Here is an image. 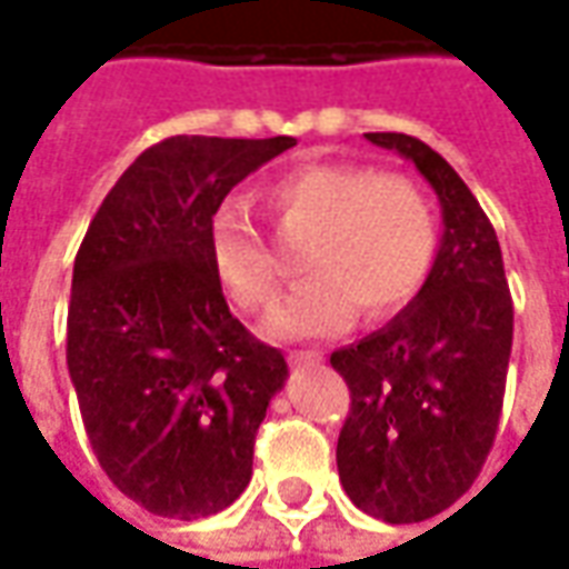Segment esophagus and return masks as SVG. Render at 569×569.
Segmentation results:
<instances>
[{"mask_svg":"<svg viewBox=\"0 0 569 569\" xmlns=\"http://www.w3.org/2000/svg\"><path fill=\"white\" fill-rule=\"evenodd\" d=\"M291 361L303 363V367H313V363L322 361V355L319 351H300V355H291Z\"/></svg>","mask_w":569,"mask_h":569,"instance_id":"obj_1","label":"esophagus"}]
</instances>
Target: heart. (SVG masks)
Wrapping results in <instances>:
<instances>
[{"mask_svg":"<svg viewBox=\"0 0 569 569\" xmlns=\"http://www.w3.org/2000/svg\"><path fill=\"white\" fill-rule=\"evenodd\" d=\"M284 230L310 240L300 252L307 278L274 307V339H322L345 329L355 310L367 322L399 313L437 250V218L425 189L402 173L367 164H307L266 189ZM214 278L240 310H262L278 295V262L240 206H221L208 224Z\"/></svg>","mask_w":569,"mask_h":569,"instance_id":"heart-1","label":"heart"}]
</instances>
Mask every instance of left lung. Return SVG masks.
Here are the masks:
<instances>
[{"label":"left lung","mask_w":569,"mask_h":569,"mask_svg":"<svg viewBox=\"0 0 569 569\" xmlns=\"http://www.w3.org/2000/svg\"><path fill=\"white\" fill-rule=\"evenodd\" d=\"M425 173L443 208V240L418 297L358 345L332 351L351 408L339 478L363 513L425 522L475 485L497 437L513 348V297L488 214L421 139L367 132Z\"/></svg>","instance_id":"obj_1"}]
</instances>
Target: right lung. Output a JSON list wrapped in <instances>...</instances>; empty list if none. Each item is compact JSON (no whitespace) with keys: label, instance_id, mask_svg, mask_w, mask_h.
I'll return each instance as SVG.
<instances>
[{"label":"right lung","instance_id":"1","mask_svg":"<svg viewBox=\"0 0 569 569\" xmlns=\"http://www.w3.org/2000/svg\"><path fill=\"white\" fill-rule=\"evenodd\" d=\"M297 139L173 136L100 202L72 269L66 361L100 469L167 519L230 507L288 380L284 355L230 313L208 259L224 196Z\"/></svg>","mask_w":569,"mask_h":569}]
</instances>
